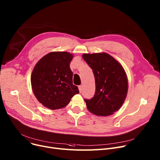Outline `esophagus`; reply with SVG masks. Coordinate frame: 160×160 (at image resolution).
I'll return each instance as SVG.
<instances>
[{
	"label": "esophagus",
	"instance_id": "esophagus-1",
	"mask_svg": "<svg viewBox=\"0 0 160 160\" xmlns=\"http://www.w3.org/2000/svg\"><path fill=\"white\" fill-rule=\"evenodd\" d=\"M78 89H79L80 92H82V86H78Z\"/></svg>",
	"mask_w": 160,
	"mask_h": 160
}]
</instances>
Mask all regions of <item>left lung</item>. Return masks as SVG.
<instances>
[{
	"instance_id": "left-lung-1",
	"label": "left lung",
	"mask_w": 160,
	"mask_h": 160,
	"mask_svg": "<svg viewBox=\"0 0 160 160\" xmlns=\"http://www.w3.org/2000/svg\"><path fill=\"white\" fill-rule=\"evenodd\" d=\"M92 69L96 90L94 97L84 99L87 108L94 114L109 116L118 111L128 90L126 72L120 63L105 52L82 55Z\"/></svg>"
}]
</instances>
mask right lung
<instances>
[{"mask_svg":"<svg viewBox=\"0 0 160 160\" xmlns=\"http://www.w3.org/2000/svg\"><path fill=\"white\" fill-rule=\"evenodd\" d=\"M73 56L68 52H51L42 57L35 66L31 77V87L37 99L46 108H63L74 94L77 86L72 84L69 64Z\"/></svg>","mask_w":160,"mask_h":160,"instance_id":"obj_1","label":"right lung"}]
</instances>
